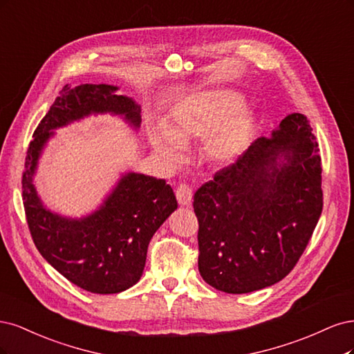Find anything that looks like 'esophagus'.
Here are the masks:
<instances>
[{
  "mask_svg": "<svg viewBox=\"0 0 354 354\" xmlns=\"http://www.w3.org/2000/svg\"><path fill=\"white\" fill-rule=\"evenodd\" d=\"M175 194H176V200L180 206H189L191 200H192V188L189 184H187V182H180Z\"/></svg>",
  "mask_w": 354,
  "mask_h": 354,
  "instance_id": "1",
  "label": "esophagus"
}]
</instances>
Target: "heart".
<instances>
[{"instance_id": "obj_1", "label": "heart", "mask_w": 354, "mask_h": 354, "mask_svg": "<svg viewBox=\"0 0 354 354\" xmlns=\"http://www.w3.org/2000/svg\"><path fill=\"white\" fill-rule=\"evenodd\" d=\"M253 128L250 111L238 104V97L226 91H210L179 104L165 123V135L153 133L156 151L166 160L176 157V145L194 136H207L204 154L214 163L234 162L244 151Z\"/></svg>"}]
</instances>
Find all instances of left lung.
I'll return each instance as SVG.
<instances>
[{"label": "left lung", "instance_id": "1", "mask_svg": "<svg viewBox=\"0 0 354 354\" xmlns=\"http://www.w3.org/2000/svg\"><path fill=\"white\" fill-rule=\"evenodd\" d=\"M321 172L316 136L300 113L218 170L194 194L203 279L244 294L287 277L321 218Z\"/></svg>", "mask_w": 354, "mask_h": 354}]
</instances>
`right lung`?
I'll use <instances>...</instances> for the list:
<instances>
[{
	"instance_id": "obj_1",
	"label": "right lung",
	"mask_w": 354,
	"mask_h": 354,
	"mask_svg": "<svg viewBox=\"0 0 354 354\" xmlns=\"http://www.w3.org/2000/svg\"><path fill=\"white\" fill-rule=\"evenodd\" d=\"M116 86L64 85L29 142L21 174V197L30 236L41 256L79 288L116 294L140 281L147 248L154 232L176 207L174 189L165 179L128 174L100 210L81 221L54 214L42 206L32 176L44 144L53 129L91 113L123 115L138 128L140 106Z\"/></svg>"
}]
</instances>
